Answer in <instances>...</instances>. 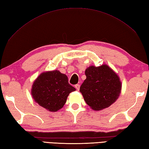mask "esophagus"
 <instances>
[{
  "mask_svg": "<svg viewBox=\"0 0 149 149\" xmlns=\"http://www.w3.org/2000/svg\"><path fill=\"white\" fill-rule=\"evenodd\" d=\"M74 87H75V88L77 89V90H79V89H80V85H79V84H76Z\"/></svg>",
  "mask_w": 149,
  "mask_h": 149,
  "instance_id": "esophagus-1",
  "label": "esophagus"
}]
</instances>
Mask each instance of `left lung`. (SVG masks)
Returning <instances> with one entry per match:
<instances>
[{"label": "left lung", "instance_id": "left-lung-1", "mask_svg": "<svg viewBox=\"0 0 149 149\" xmlns=\"http://www.w3.org/2000/svg\"><path fill=\"white\" fill-rule=\"evenodd\" d=\"M86 79L80 88L84 100L95 111L108 108L118 99L122 84L117 74L108 65L89 66Z\"/></svg>", "mask_w": 149, "mask_h": 149}]
</instances>
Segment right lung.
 <instances>
[{
  "mask_svg": "<svg viewBox=\"0 0 149 149\" xmlns=\"http://www.w3.org/2000/svg\"><path fill=\"white\" fill-rule=\"evenodd\" d=\"M75 90L69 84L66 74L54 70L38 76L32 84L31 95L41 107L54 112L63 108L70 93Z\"/></svg>",
  "mask_w": 149,
  "mask_h": 149,
  "instance_id": "add662e5",
  "label": "right lung"
}]
</instances>
